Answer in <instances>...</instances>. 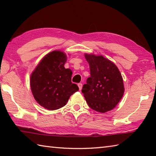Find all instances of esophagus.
Returning a JSON list of instances; mask_svg holds the SVG:
<instances>
[{"mask_svg":"<svg viewBox=\"0 0 156 156\" xmlns=\"http://www.w3.org/2000/svg\"><path fill=\"white\" fill-rule=\"evenodd\" d=\"M78 87H79V90H82V83H78Z\"/></svg>","mask_w":156,"mask_h":156,"instance_id":"1","label":"esophagus"}]
</instances>
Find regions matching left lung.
Returning <instances> with one entry per match:
<instances>
[{"label": "left lung", "instance_id": "obj_1", "mask_svg": "<svg viewBox=\"0 0 156 156\" xmlns=\"http://www.w3.org/2000/svg\"><path fill=\"white\" fill-rule=\"evenodd\" d=\"M85 58L90 71V76L82 90L86 101L96 111H111L123 96L125 89L121 73L113 63L101 55L85 54Z\"/></svg>", "mask_w": 156, "mask_h": 156}]
</instances>
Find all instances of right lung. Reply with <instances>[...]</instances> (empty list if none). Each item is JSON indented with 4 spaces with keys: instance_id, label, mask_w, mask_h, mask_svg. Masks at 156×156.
Listing matches in <instances>:
<instances>
[{
    "instance_id": "add662e5",
    "label": "right lung",
    "mask_w": 156,
    "mask_h": 156,
    "mask_svg": "<svg viewBox=\"0 0 156 156\" xmlns=\"http://www.w3.org/2000/svg\"><path fill=\"white\" fill-rule=\"evenodd\" d=\"M66 55L59 51L46 55L31 76V88L38 103L48 110L64 107L79 88L72 82V72L66 69Z\"/></svg>"
}]
</instances>
